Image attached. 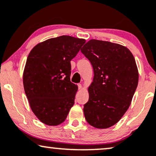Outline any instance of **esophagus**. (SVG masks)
<instances>
[{"label":"esophagus","instance_id":"34e87169","mask_svg":"<svg viewBox=\"0 0 156 156\" xmlns=\"http://www.w3.org/2000/svg\"><path fill=\"white\" fill-rule=\"evenodd\" d=\"M78 89H79V90H81V89H82V85L81 84H78Z\"/></svg>","mask_w":156,"mask_h":156}]
</instances>
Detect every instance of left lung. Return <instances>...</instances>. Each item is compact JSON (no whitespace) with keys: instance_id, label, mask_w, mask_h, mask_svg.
<instances>
[{"instance_id":"8db88e82","label":"left lung","mask_w":156,"mask_h":156,"mask_svg":"<svg viewBox=\"0 0 156 156\" xmlns=\"http://www.w3.org/2000/svg\"><path fill=\"white\" fill-rule=\"evenodd\" d=\"M80 51L94 72L84 105L85 118L96 128H110L127 111L138 86L136 61L129 49L108 41L92 39Z\"/></svg>"}]
</instances>
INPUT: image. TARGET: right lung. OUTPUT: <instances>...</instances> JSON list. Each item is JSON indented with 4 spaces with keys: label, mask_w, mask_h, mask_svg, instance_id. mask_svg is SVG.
Here are the masks:
<instances>
[{
    "label": "right lung",
    "mask_w": 156,
    "mask_h": 156,
    "mask_svg": "<svg viewBox=\"0 0 156 156\" xmlns=\"http://www.w3.org/2000/svg\"><path fill=\"white\" fill-rule=\"evenodd\" d=\"M85 43L62 36L38 43L29 53L23 76L25 93L33 113L45 125L63 123L74 105L78 86L70 82V61Z\"/></svg>",
    "instance_id": "1"
}]
</instances>
